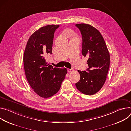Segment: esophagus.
Returning <instances> with one entry per match:
<instances>
[{
    "label": "esophagus",
    "mask_w": 131,
    "mask_h": 131,
    "mask_svg": "<svg viewBox=\"0 0 131 131\" xmlns=\"http://www.w3.org/2000/svg\"><path fill=\"white\" fill-rule=\"evenodd\" d=\"M74 71V69L73 68H71V69H67V71L69 73V72H73Z\"/></svg>",
    "instance_id": "34e87169"
}]
</instances>
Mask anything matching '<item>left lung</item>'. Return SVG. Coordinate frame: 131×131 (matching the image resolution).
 Listing matches in <instances>:
<instances>
[{
	"label": "left lung",
	"instance_id": "obj_1",
	"mask_svg": "<svg viewBox=\"0 0 131 131\" xmlns=\"http://www.w3.org/2000/svg\"><path fill=\"white\" fill-rule=\"evenodd\" d=\"M76 26L82 35V55L88 58L89 68L86 71L78 70L80 80L76 83L77 89L88 95L95 94L104 85L108 72L110 55L100 32L95 27L84 23Z\"/></svg>",
	"mask_w": 131,
	"mask_h": 131
}]
</instances>
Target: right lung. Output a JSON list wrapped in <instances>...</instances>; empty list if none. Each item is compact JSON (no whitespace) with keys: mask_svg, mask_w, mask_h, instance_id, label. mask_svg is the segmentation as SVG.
<instances>
[{"mask_svg":"<svg viewBox=\"0 0 131 131\" xmlns=\"http://www.w3.org/2000/svg\"><path fill=\"white\" fill-rule=\"evenodd\" d=\"M59 26L49 25L35 31L29 37L24 53L26 79L34 92L43 98L50 97L59 91L67 73L66 68H53L45 59L46 55L52 54L54 32Z\"/></svg>","mask_w":131,"mask_h":131,"instance_id":"right-lung-1","label":"right lung"}]
</instances>
